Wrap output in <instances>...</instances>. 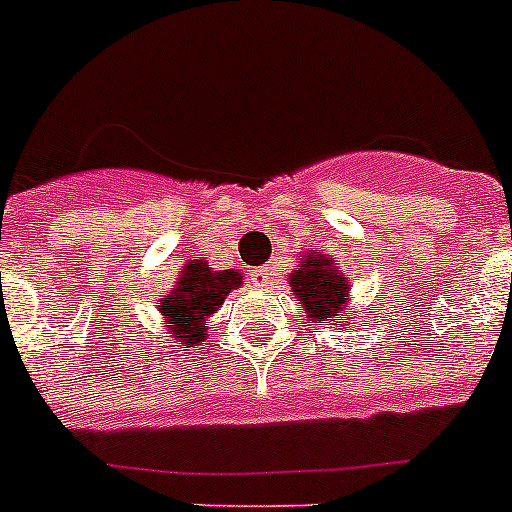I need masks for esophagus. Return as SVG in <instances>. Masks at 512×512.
Here are the masks:
<instances>
[{
    "mask_svg": "<svg viewBox=\"0 0 512 512\" xmlns=\"http://www.w3.org/2000/svg\"><path fill=\"white\" fill-rule=\"evenodd\" d=\"M269 269L266 266H259V269L251 271V281L256 284V287H269Z\"/></svg>",
    "mask_w": 512,
    "mask_h": 512,
    "instance_id": "1",
    "label": "esophagus"
}]
</instances>
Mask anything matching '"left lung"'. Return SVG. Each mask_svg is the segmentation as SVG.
Returning <instances> with one entry per match:
<instances>
[{"instance_id": "left-lung-1", "label": "left lung", "mask_w": 512, "mask_h": 512, "mask_svg": "<svg viewBox=\"0 0 512 512\" xmlns=\"http://www.w3.org/2000/svg\"><path fill=\"white\" fill-rule=\"evenodd\" d=\"M289 284H292L297 302L317 322L335 317L348 304L350 281H345V276L337 274V269L325 253H309V259H304L302 266L289 276ZM348 325H353V317H350Z\"/></svg>"}]
</instances>
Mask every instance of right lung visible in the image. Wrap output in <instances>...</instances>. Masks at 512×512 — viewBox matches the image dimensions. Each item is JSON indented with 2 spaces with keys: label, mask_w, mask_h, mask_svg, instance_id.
I'll use <instances>...</instances> for the list:
<instances>
[{
  "label": "right lung",
  "mask_w": 512,
  "mask_h": 512,
  "mask_svg": "<svg viewBox=\"0 0 512 512\" xmlns=\"http://www.w3.org/2000/svg\"><path fill=\"white\" fill-rule=\"evenodd\" d=\"M236 287H241L238 271H213L205 261H187L175 289L159 302L164 327L170 330L167 335L180 345H198L205 337V317H210Z\"/></svg>",
  "instance_id": "1"
}]
</instances>
